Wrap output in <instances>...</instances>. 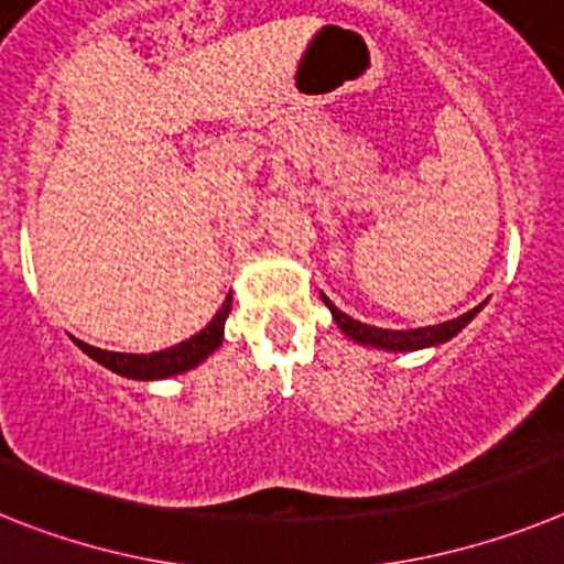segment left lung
Returning a JSON list of instances; mask_svg holds the SVG:
<instances>
[{"label":"left lung","instance_id":"8db88e82","mask_svg":"<svg viewBox=\"0 0 564 564\" xmlns=\"http://www.w3.org/2000/svg\"><path fill=\"white\" fill-rule=\"evenodd\" d=\"M323 303L332 310V317L340 326V332L351 340L364 343V346H377V349H389V351H414V349H425V346H437V343H445L448 337L457 335L463 329L465 323L471 321L474 315L479 312L471 310L465 312V315L454 317V321L437 323V326H423V329H380V326H369V323H360L355 317H349L346 312H340L329 297H323Z\"/></svg>","mask_w":564,"mask_h":564}]
</instances>
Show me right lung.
<instances>
[{
	"label": "right lung",
	"mask_w": 564,
	"mask_h": 564,
	"mask_svg": "<svg viewBox=\"0 0 564 564\" xmlns=\"http://www.w3.org/2000/svg\"><path fill=\"white\" fill-rule=\"evenodd\" d=\"M229 310H232V297H227L218 315L209 321L207 329H200L198 335H193L189 340L178 343L173 349L153 351V355H124V351H105L96 349V346H87V343L76 340L78 349L90 355L96 364H101L105 369L116 371L121 377H133V380H161V377H173L181 371L193 369L207 355H213L224 340V323H227Z\"/></svg>",
	"instance_id": "add662e5"
}]
</instances>
